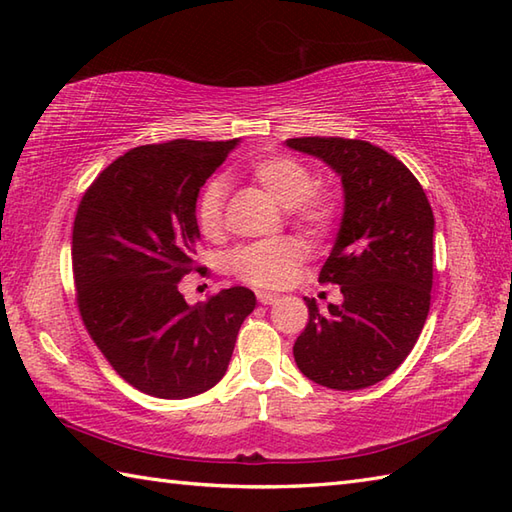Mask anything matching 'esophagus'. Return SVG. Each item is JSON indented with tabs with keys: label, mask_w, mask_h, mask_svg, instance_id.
<instances>
[{
	"label": "esophagus",
	"mask_w": 512,
	"mask_h": 512,
	"mask_svg": "<svg viewBox=\"0 0 512 512\" xmlns=\"http://www.w3.org/2000/svg\"><path fill=\"white\" fill-rule=\"evenodd\" d=\"M257 301L262 303V306H273V303L279 301V295H273V292H266V290H259Z\"/></svg>",
	"instance_id": "34e87169"
}]
</instances>
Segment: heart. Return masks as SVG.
Instances as JSON below:
<instances>
[{
  "label": "heart",
  "instance_id": "1",
  "mask_svg": "<svg viewBox=\"0 0 512 512\" xmlns=\"http://www.w3.org/2000/svg\"><path fill=\"white\" fill-rule=\"evenodd\" d=\"M248 176L279 206L288 209L290 220L310 237H323L339 220V202L328 191L314 189L312 171L292 156H264L248 165ZM226 182L211 178L195 202V220L204 237H220L224 226ZM306 255L299 239L284 237L237 248L228 257L233 273L259 288H277L290 277Z\"/></svg>",
  "mask_w": 512,
  "mask_h": 512
}]
</instances>
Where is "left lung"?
Listing matches in <instances>:
<instances>
[{"mask_svg":"<svg viewBox=\"0 0 512 512\" xmlns=\"http://www.w3.org/2000/svg\"><path fill=\"white\" fill-rule=\"evenodd\" d=\"M321 158L343 182L341 228L321 284L341 286L343 303L319 310L292 347L297 367L323 387L352 391L396 372L427 321L433 286V211L416 176L367 140L288 138Z\"/></svg>","mask_w":512,"mask_h":512,"instance_id":"8db88e82","label":"left lung"}]
</instances>
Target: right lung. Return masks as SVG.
<instances>
[{
	"label": "right lung",
	"instance_id": "1",
	"mask_svg": "<svg viewBox=\"0 0 512 512\" xmlns=\"http://www.w3.org/2000/svg\"><path fill=\"white\" fill-rule=\"evenodd\" d=\"M233 140H169L129 149L85 191L72 228L76 303L116 374L143 394L180 400L226 374L255 308L233 286L189 306L180 279L195 266V202Z\"/></svg>",
	"mask_w": 512,
	"mask_h": 512
}]
</instances>
